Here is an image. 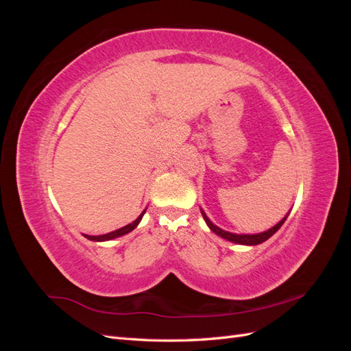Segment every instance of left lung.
Wrapping results in <instances>:
<instances>
[{
	"mask_svg": "<svg viewBox=\"0 0 351 351\" xmlns=\"http://www.w3.org/2000/svg\"><path fill=\"white\" fill-rule=\"evenodd\" d=\"M202 215H204V218H205V221H206L208 227H209L212 231H214L215 234H218L219 237L226 239V240H228V241L239 243V244H247V246H254V244H261V243H263L265 240H268L271 236H274L275 232H277V231L281 228V226L284 224V221L287 219V215H285V217L278 222L277 226L272 227V228H269L268 231L259 232V234H232V232L224 231V230H221L219 227H217V226L212 224V222L209 221V218L205 215V212H204V210H202Z\"/></svg>",
	"mask_w": 351,
	"mask_h": 351,
	"instance_id": "8db88e82",
	"label": "left lung"
}]
</instances>
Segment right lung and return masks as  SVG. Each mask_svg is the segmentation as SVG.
<instances>
[{"instance_id":"obj_1","label":"right lung","mask_w":351,"mask_h":351,"mask_svg":"<svg viewBox=\"0 0 351 351\" xmlns=\"http://www.w3.org/2000/svg\"><path fill=\"white\" fill-rule=\"evenodd\" d=\"M146 210V209H145ZM145 210L142 212V214L137 217V219L136 221H133L132 224H129V226H125V227H123V228H119V230H115V231H111V232H108V234H102V236H84L86 239H89V240H93V241H105V240H112V239H115V237H120V236H124V234H127V232H130L132 230H134L136 227H137V224H139L141 222V219H142V217H143V214H145Z\"/></svg>"}]
</instances>
